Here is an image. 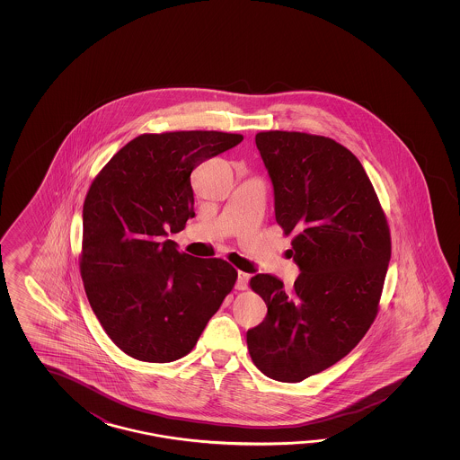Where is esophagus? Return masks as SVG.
I'll return each instance as SVG.
<instances>
[{"label": "esophagus", "instance_id": "34e87169", "mask_svg": "<svg viewBox=\"0 0 460 460\" xmlns=\"http://www.w3.org/2000/svg\"><path fill=\"white\" fill-rule=\"evenodd\" d=\"M248 281H250V274L238 271V278H236L234 288H236L238 291H244V289L248 288Z\"/></svg>", "mask_w": 460, "mask_h": 460}]
</instances>
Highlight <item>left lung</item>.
Wrapping results in <instances>:
<instances>
[{
  "label": "left lung",
  "mask_w": 460,
  "mask_h": 460,
  "mask_svg": "<svg viewBox=\"0 0 460 460\" xmlns=\"http://www.w3.org/2000/svg\"><path fill=\"white\" fill-rule=\"evenodd\" d=\"M274 216L293 238V291L271 274L250 279L268 314L246 332L258 370L297 383L332 367L370 329L391 258L390 228L360 161L331 137L261 131Z\"/></svg>",
  "instance_id": "1"
}]
</instances>
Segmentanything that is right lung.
I'll return each mask as SVG.
<instances>
[{
	"mask_svg": "<svg viewBox=\"0 0 460 460\" xmlns=\"http://www.w3.org/2000/svg\"><path fill=\"white\" fill-rule=\"evenodd\" d=\"M242 139L222 131L141 135L88 189L84 288L108 337L137 360L182 358L234 289L232 264L181 253L167 234L184 230L196 217L190 172Z\"/></svg>",
	"mask_w": 460,
	"mask_h": 460,
	"instance_id": "right-lung-1",
	"label": "right lung"
}]
</instances>
